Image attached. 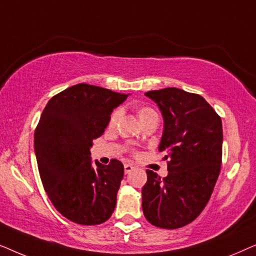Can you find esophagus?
<instances>
[{
	"instance_id": "esophagus-1",
	"label": "esophagus",
	"mask_w": 256,
	"mask_h": 256,
	"mask_svg": "<svg viewBox=\"0 0 256 256\" xmlns=\"http://www.w3.org/2000/svg\"><path fill=\"white\" fill-rule=\"evenodd\" d=\"M132 169H134V166L132 164H124V174H129Z\"/></svg>"
}]
</instances>
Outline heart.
<instances>
[{"label":"heart","mask_w":256,"mask_h":256,"mask_svg":"<svg viewBox=\"0 0 256 256\" xmlns=\"http://www.w3.org/2000/svg\"><path fill=\"white\" fill-rule=\"evenodd\" d=\"M155 115H157V113L155 110H152V107L149 106H142L138 108V116L140 118V121H144L146 118H148L150 116H155ZM118 118H120V110H115L113 113L110 114V127H113V126H115V124H116Z\"/></svg>","instance_id":"b5f03b06"}]
</instances>
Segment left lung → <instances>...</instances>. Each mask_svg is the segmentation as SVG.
<instances>
[{
    "mask_svg": "<svg viewBox=\"0 0 256 256\" xmlns=\"http://www.w3.org/2000/svg\"><path fill=\"white\" fill-rule=\"evenodd\" d=\"M164 118L160 152H166V177L146 170L142 210L156 227L174 230L194 222L208 204L222 157V118L199 94L168 87L149 90Z\"/></svg>",
    "mask_w": 256,
    "mask_h": 256,
    "instance_id": "8db88e82",
    "label": "left lung"
}]
</instances>
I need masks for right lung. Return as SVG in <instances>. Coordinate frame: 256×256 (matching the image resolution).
Masks as SVG:
<instances>
[{
  "label": "right lung",
  "instance_id": "right-lung-1",
  "mask_svg": "<svg viewBox=\"0 0 256 256\" xmlns=\"http://www.w3.org/2000/svg\"><path fill=\"white\" fill-rule=\"evenodd\" d=\"M99 86L78 84L56 94L34 130L40 180L57 211L79 225L110 218L124 168L118 160L92 166L90 148L104 134L110 113L127 99Z\"/></svg>",
  "mask_w": 256,
  "mask_h": 256
}]
</instances>
